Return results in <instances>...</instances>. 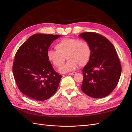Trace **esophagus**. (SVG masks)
Masks as SVG:
<instances>
[{"label":"esophagus","instance_id":"obj_1","mask_svg":"<svg viewBox=\"0 0 132 132\" xmlns=\"http://www.w3.org/2000/svg\"><path fill=\"white\" fill-rule=\"evenodd\" d=\"M74 74H75V72H73V73H69V75H74Z\"/></svg>","mask_w":132,"mask_h":132}]
</instances>
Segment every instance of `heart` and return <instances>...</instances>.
I'll return each instance as SVG.
<instances>
[{"label":"heart","instance_id":"1","mask_svg":"<svg viewBox=\"0 0 132 132\" xmlns=\"http://www.w3.org/2000/svg\"><path fill=\"white\" fill-rule=\"evenodd\" d=\"M54 47L56 51L47 52L48 59L54 67H61L65 62V57L68 61L59 69L62 73L74 70L78 66H85L90 58V46L82 39L64 38L55 44Z\"/></svg>","mask_w":132,"mask_h":132}]
</instances>
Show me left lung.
Returning <instances> with one entry per match:
<instances>
[{"label": "left lung", "mask_w": 132, "mask_h": 132, "mask_svg": "<svg viewBox=\"0 0 132 132\" xmlns=\"http://www.w3.org/2000/svg\"><path fill=\"white\" fill-rule=\"evenodd\" d=\"M91 48L90 58L82 69L81 90L89 96L102 98L116 87L121 77L122 66L113 45L109 39L94 32L80 34Z\"/></svg>", "instance_id": "obj_1"}]
</instances>
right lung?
I'll list each match as a JSON object with an SVG mask.
<instances>
[{
	"label": "right lung",
	"mask_w": 132,
	"mask_h": 132,
	"mask_svg": "<svg viewBox=\"0 0 132 132\" xmlns=\"http://www.w3.org/2000/svg\"><path fill=\"white\" fill-rule=\"evenodd\" d=\"M61 35L37 34L29 38L15 54L13 65L18 89L27 97L45 101L57 90L62 75L47 58L51 43Z\"/></svg>",
	"instance_id": "1"
}]
</instances>
